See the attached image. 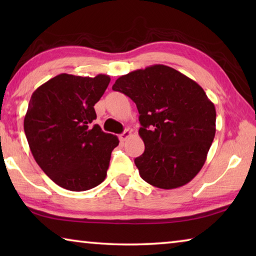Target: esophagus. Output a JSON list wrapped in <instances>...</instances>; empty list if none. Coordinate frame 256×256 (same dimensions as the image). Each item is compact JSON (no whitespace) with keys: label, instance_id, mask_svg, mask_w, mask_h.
<instances>
[{"label":"esophagus","instance_id":"obj_1","mask_svg":"<svg viewBox=\"0 0 256 256\" xmlns=\"http://www.w3.org/2000/svg\"><path fill=\"white\" fill-rule=\"evenodd\" d=\"M131 136H132V131H130V130H125V131L120 136V141H126Z\"/></svg>","mask_w":256,"mask_h":256}]
</instances>
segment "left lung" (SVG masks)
I'll use <instances>...</instances> for the list:
<instances>
[{"mask_svg":"<svg viewBox=\"0 0 256 256\" xmlns=\"http://www.w3.org/2000/svg\"><path fill=\"white\" fill-rule=\"evenodd\" d=\"M112 90L136 102L144 152L134 159L142 180L180 188L201 170L216 134V108L196 81L156 64L120 76Z\"/></svg>","mask_w":256,"mask_h":256,"instance_id":"1","label":"left lung"}]
</instances>
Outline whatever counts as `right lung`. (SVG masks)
Returning a JSON list of instances; mask_svg holds the SVG:
<instances>
[{
	"mask_svg": "<svg viewBox=\"0 0 256 256\" xmlns=\"http://www.w3.org/2000/svg\"><path fill=\"white\" fill-rule=\"evenodd\" d=\"M110 76L62 73L34 90L24 120L29 148L42 172L60 188L82 192L106 178L116 136L92 124L94 104Z\"/></svg>",
	"mask_w": 256,
	"mask_h": 256,
	"instance_id": "right-lung-1",
	"label": "right lung"
}]
</instances>
